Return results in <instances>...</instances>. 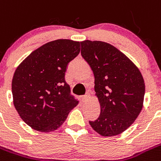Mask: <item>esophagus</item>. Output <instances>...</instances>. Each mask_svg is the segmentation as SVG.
<instances>
[{
    "label": "esophagus",
    "mask_w": 161,
    "mask_h": 161,
    "mask_svg": "<svg viewBox=\"0 0 161 161\" xmlns=\"http://www.w3.org/2000/svg\"><path fill=\"white\" fill-rule=\"evenodd\" d=\"M88 98H89V95H88L87 94L81 97V100H82V103H86V102H87Z\"/></svg>",
    "instance_id": "1"
}]
</instances>
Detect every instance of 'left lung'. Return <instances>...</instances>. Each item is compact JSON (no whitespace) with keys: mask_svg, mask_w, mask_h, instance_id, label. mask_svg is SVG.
I'll use <instances>...</instances> for the list:
<instances>
[{"mask_svg":"<svg viewBox=\"0 0 161 161\" xmlns=\"http://www.w3.org/2000/svg\"><path fill=\"white\" fill-rule=\"evenodd\" d=\"M81 55L94 75V90L101 106L98 118L89 123L104 136L121 133L142 111L145 82L126 55L102 41L80 42Z\"/></svg>","mask_w":161,"mask_h":161,"instance_id":"8db88e82","label":"left lung"}]
</instances>
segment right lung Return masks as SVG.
<instances>
[{"mask_svg":"<svg viewBox=\"0 0 161 161\" xmlns=\"http://www.w3.org/2000/svg\"><path fill=\"white\" fill-rule=\"evenodd\" d=\"M80 43L56 40L31 52L16 68L12 82L13 103L20 118L37 131L57 130L79 104L65 81L69 63Z\"/></svg>","mask_w":161,"mask_h":161,"instance_id":"add662e5","label":"right lung"}]
</instances>
